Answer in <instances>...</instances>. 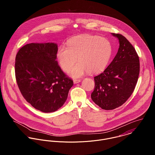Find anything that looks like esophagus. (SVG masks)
I'll use <instances>...</instances> for the list:
<instances>
[{"label":"esophagus","mask_w":155,"mask_h":155,"mask_svg":"<svg viewBox=\"0 0 155 155\" xmlns=\"http://www.w3.org/2000/svg\"><path fill=\"white\" fill-rule=\"evenodd\" d=\"M81 81V79H74L73 80V82H74V84H78V83H79V82H80Z\"/></svg>","instance_id":"obj_1"}]
</instances>
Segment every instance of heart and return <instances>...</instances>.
<instances>
[{
    "label": "heart",
    "instance_id": "heart-1",
    "mask_svg": "<svg viewBox=\"0 0 155 155\" xmlns=\"http://www.w3.org/2000/svg\"><path fill=\"white\" fill-rule=\"evenodd\" d=\"M68 47H59L57 58L61 68L68 71L77 61L79 62L70 71L73 77H81L85 73H97L107 66L112 47L110 41L99 36L85 35L72 38Z\"/></svg>",
    "mask_w": 155,
    "mask_h": 155
}]
</instances>
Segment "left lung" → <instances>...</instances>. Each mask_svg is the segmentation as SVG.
I'll use <instances>...</instances> for the list:
<instances>
[{"label":"left lung","instance_id":"left-lung-1","mask_svg":"<svg viewBox=\"0 0 155 155\" xmlns=\"http://www.w3.org/2000/svg\"><path fill=\"white\" fill-rule=\"evenodd\" d=\"M119 41L117 53L104 71L94 77L92 101L104 110L121 106L130 97L137 85L139 57L129 41L123 35L113 33Z\"/></svg>","mask_w":155,"mask_h":155}]
</instances>
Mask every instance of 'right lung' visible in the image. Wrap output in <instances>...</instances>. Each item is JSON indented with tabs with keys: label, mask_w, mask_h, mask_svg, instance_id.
Here are the masks:
<instances>
[{
	"label": "right lung",
	"mask_w": 155,
	"mask_h": 155,
	"mask_svg": "<svg viewBox=\"0 0 155 155\" xmlns=\"http://www.w3.org/2000/svg\"><path fill=\"white\" fill-rule=\"evenodd\" d=\"M54 43L25 45L15 63L16 81L25 100L44 113L57 110L66 101L73 80L58 64Z\"/></svg>",
	"instance_id": "obj_1"
}]
</instances>
